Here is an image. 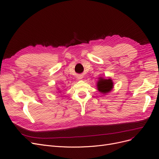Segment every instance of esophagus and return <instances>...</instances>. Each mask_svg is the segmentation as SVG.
I'll list each match as a JSON object with an SVG mask.
<instances>
[{"label":"esophagus","mask_w":159,"mask_h":159,"mask_svg":"<svg viewBox=\"0 0 159 159\" xmlns=\"http://www.w3.org/2000/svg\"><path fill=\"white\" fill-rule=\"evenodd\" d=\"M79 79H81V77H80V76H79V78H78Z\"/></svg>","instance_id":"1"}]
</instances>
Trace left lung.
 Masks as SVG:
<instances>
[{"instance_id": "left-lung-1", "label": "left lung", "mask_w": 159, "mask_h": 159, "mask_svg": "<svg viewBox=\"0 0 159 159\" xmlns=\"http://www.w3.org/2000/svg\"><path fill=\"white\" fill-rule=\"evenodd\" d=\"M97 89L100 93L106 94L114 88V82L111 78L104 79L103 77H100L97 82Z\"/></svg>"}]
</instances>
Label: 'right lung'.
Here are the masks:
<instances>
[{
    "mask_svg": "<svg viewBox=\"0 0 159 159\" xmlns=\"http://www.w3.org/2000/svg\"><path fill=\"white\" fill-rule=\"evenodd\" d=\"M57 90H59V89H57ZM58 92H59V93H61V91H59H59H58Z\"/></svg>",
    "mask_w": 159,
    "mask_h": 159,
    "instance_id": "add662e5",
    "label": "right lung"
}]
</instances>
